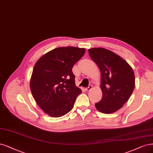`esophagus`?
I'll return each mask as SVG.
<instances>
[{
  "mask_svg": "<svg viewBox=\"0 0 153 153\" xmlns=\"http://www.w3.org/2000/svg\"><path fill=\"white\" fill-rule=\"evenodd\" d=\"M92 88V85H90L88 87H87V88H85V91H87V92H88V91H90Z\"/></svg>",
  "mask_w": 153,
  "mask_h": 153,
  "instance_id": "34e87169",
  "label": "esophagus"
}]
</instances>
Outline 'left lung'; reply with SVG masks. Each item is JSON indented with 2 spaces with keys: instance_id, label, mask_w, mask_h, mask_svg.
<instances>
[{
  "instance_id": "obj_1",
  "label": "left lung",
  "mask_w": 153,
  "mask_h": 153,
  "mask_svg": "<svg viewBox=\"0 0 153 153\" xmlns=\"http://www.w3.org/2000/svg\"><path fill=\"white\" fill-rule=\"evenodd\" d=\"M88 51L101 71L102 97L95 106L102 113H114L123 107L134 91V72L127 61L112 51L101 47Z\"/></svg>"
}]
</instances>
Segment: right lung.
<instances>
[{"instance_id": "add662e5", "label": "right lung", "mask_w": 153, "mask_h": 153, "mask_svg": "<svg viewBox=\"0 0 153 153\" xmlns=\"http://www.w3.org/2000/svg\"><path fill=\"white\" fill-rule=\"evenodd\" d=\"M85 49L75 47H57L36 61L30 86L36 102L50 117H62L73 109L82 92L75 85L73 65Z\"/></svg>"}]
</instances>
